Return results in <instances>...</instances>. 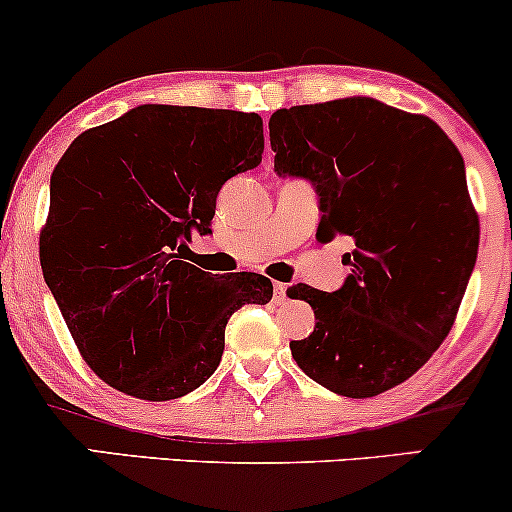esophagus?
<instances>
[{"instance_id": "1", "label": "esophagus", "mask_w": 512, "mask_h": 512, "mask_svg": "<svg viewBox=\"0 0 512 512\" xmlns=\"http://www.w3.org/2000/svg\"><path fill=\"white\" fill-rule=\"evenodd\" d=\"M286 291H289V284H284V281H274V298H276V303H284L286 301Z\"/></svg>"}]
</instances>
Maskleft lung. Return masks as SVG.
<instances>
[{"label": "left lung", "instance_id": "obj_1", "mask_svg": "<svg viewBox=\"0 0 512 512\" xmlns=\"http://www.w3.org/2000/svg\"><path fill=\"white\" fill-rule=\"evenodd\" d=\"M269 139L276 173L308 178L320 195L317 240L354 243L342 289H289L317 320L291 354L337 395H380L443 344L477 262L479 216L460 151L431 117L373 98L281 108Z\"/></svg>", "mask_w": 512, "mask_h": 512}]
</instances>
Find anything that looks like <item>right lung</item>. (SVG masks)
<instances>
[{
	"mask_svg": "<svg viewBox=\"0 0 512 512\" xmlns=\"http://www.w3.org/2000/svg\"><path fill=\"white\" fill-rule=\"evenodd\" d=\"M262 117L139 105L86 129L50 178L40 267L79 354L115 390L166 402L197 390L228 317L272 301L262 274L216 276L178 260L211 233L216 195L260 166Z\"/></svg>",
	"mask_w": 512,
	"mask_h": 512,
	"instance_id": "obj_1",
	"label": "right lung"
}]
</instances>
